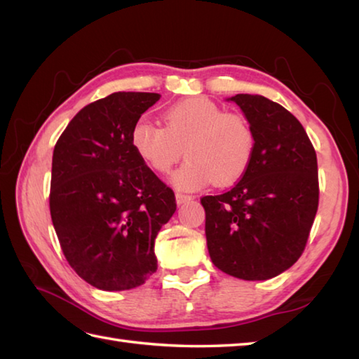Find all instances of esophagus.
<instances>
[{
    "instance_id": "34e87169",
    "label": "esophagus",
    "mask_w": 359,
    "mask_h": 359,
    "mask_svg": "<svg viewBox=\"0 0 359 359\" xmlns=\"http://www.w3.org/2000/svg\"><path fill=\"white\" fill-rule=\"evenodd\" d=\"M189 201H193V196L189 194H185V193H175V202H177V205H182V203H187Z\"/></svg>"
}]
</instances>
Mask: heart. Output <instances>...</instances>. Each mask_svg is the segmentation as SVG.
<instances>
[{
  "label": "heart",
  "instance_id": "obj_1",
  "mask_svg": "<svg viewBox=\"0 0 359 359\" xmlns=\"http://www.w3.org/2000/svg\"><path fill=\"white\" fill-rule=\"evenodd\" d=\"M163 123L165 128L143 118L135 121L129 140L137 157L158 174L170 172L185 148L188 160L172 174L174 187L199 189L211 182L228 187L247 172L255 134L239 114L194 97L170 106Z\"/></svg>",
  "mask_w": 359,
  "mask_h": 359
}]
</instances>
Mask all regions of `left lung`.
Returning <instances> with one entry per match:
<instances>
[{"instance_id":"1","label":"left lung","mask_w":359,"mask_h":359,"mask_svg":"<svg viewBox=\"0 0 359 359\" xmlns=\"http://www.w3.org/2000/svg\"><path fill=\"white\" fill-rule=\"evenodd\" d=\"M226 102L239 106L253 129L255 152L230 191L201 199L208 253L230 276L271 279L306 248L319 201L316 152L284 106L250 94Z\"/></svg>"}]
</instances>
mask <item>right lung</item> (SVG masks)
<instances>
[{"instance_id": "right-lung-1", "label": "right lung", "mask_w": 359, "mask_h": 359, "mask_svg": "<svg viewBox=\"0 0 359 359\" xmlns=\"http://www.w3.org/2000/svg\"><path fill=\"white\" fill-rule=\"evenodd\" d=\"M154 93H114L85 106L52 156L50 217L67 262L88 284L121 292L157 270L154 241L175 211L171 188L137 157L131 129Z\"/></svg>"}]
</instances>
